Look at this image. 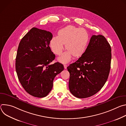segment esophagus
I'll return each instance as SVG.
<instances>
[{"instance_id":"34e87169","label":"esophagus","mask_w":126,"mask_h":126,"mask_svg":"<svg viewBox=\"0 0 126 126\" xmlns=\"http://www.w3.org/2000/svg\"><path fill=\"white\" fill-rule=\"evenodd\" d=\"M64 69H67V65H66V64H64Z\"/></svg>"}]
</instances>
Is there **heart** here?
I'll return each mask as SVG.
<instances>
[{
    "mask_svg": "<svg viewBox=\"0 0 126 126\" xmlns=\"http://www.w3.org/2000/svg\"><path fill=\"white\" fill-rule=\"evenodd\" d=\"M89 36L84 28L74 26H67L58 31V36H54L50 41V47L53 52L60 55L65 44L68 50L58 58V60L63 63L69 62L72 56L79 57L86 50Z\"/></svg>",
    "mask_w": 126,
    "mask_h": 126,
    "instance_id": "1",
    "label": "heart"
}]
</instances>
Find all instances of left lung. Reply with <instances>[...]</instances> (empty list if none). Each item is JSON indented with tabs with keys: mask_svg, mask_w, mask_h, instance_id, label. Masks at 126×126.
I'll list each match as a JSON object with an SVG mask.
<instances>
[{
	"mask_svg": "<svg viewBox=\"0 0 126 126\" xmlns=\"http://www.w3.org/2000/svg\"><path fill=\"white\" fill-rule=\"evenodd\" d=\"M111 48L104 36L93 35L85 52L67 67L69 88L78 98L91 97L104 86L110 73Z\"/></svg>",
	"mask_w": 126,
	"mask_h": 126,
	"instance_id": "obj_1",
	"label": "left lung"
}]
</instances>
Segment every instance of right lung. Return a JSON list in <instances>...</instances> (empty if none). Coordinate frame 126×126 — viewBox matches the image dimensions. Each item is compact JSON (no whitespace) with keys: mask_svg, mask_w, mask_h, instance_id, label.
Here are the masks:
<instances>
[{"mask_svg":"<svg viewBox=\"0 0 126 126\" xmlns=\"http://www.w3.org/2000/svg\"><path fill=\"white\" fill-rule=\"evenodd\" d=\"M53 35L49 31L32 28L20 41L18 47L15 68L19 81L30 95L46 97L51 91L55 77L64 70L56 62L49 44Z\"/></svg>","mask_w":126,"mask_h":126,"instance_id":"obj_1","label":"right lung"}]
</instances>
